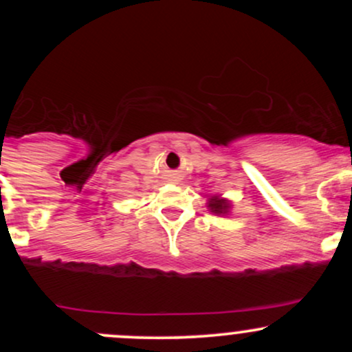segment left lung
I'll return each instance as SVG.
<instances>
[{
	"instance_id": "8db88e82",
	"label": "left lung",
	"mask_w": 352,
	"mask_h": 352,
	"mask_svg": "<svg viewBox=\"0 0 352 352\" xmlns=\"http://www.w3.org/2000/svg\"><path fill=\"white\" fill-rule=\"evenodd\" d=\"M207 208L208 212L215 213L218 217H227L230 215V210H232V201L223 199L221 195H212L207 200Z\"/></svg>"
}]
</instances>
